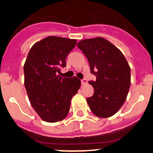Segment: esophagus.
<instances>
[{
  "label": "esophagus",
  "instance_id": "34e87169",
  "mask_svg": "<svg viewBox=\"0 0 153 153\" xmlns=\"http://www.w3.org/2000/svg\"><path fill=\"white\" fill-rule=\"evenodd\" d=\"M81 83H82V85L86 84V83H87V79L83 78V79H81Z\"/></svg>",
  "mask_w": 153,
  "mask_h": 153
}]
</instances>
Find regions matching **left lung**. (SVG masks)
I'll return each instance as SVG.
<instances>
[{"instance_id": "1", "label": "left lung", "mask_w": 153, "mask_h": 153, "mask_svg": "<svg viewBox=\"0 0 153 153\" xmlns=\"http://www.w3.org/2000/svg\"><path fill=\"white\" fill-rule=\"evenodd\" d=\"M90 63L95 80L89 81L94 93L86 99L93 114L112 117L126 101L130 86V67L122 52L106 39L96 37L77 43Z\"/></svg>"}]
</instances>
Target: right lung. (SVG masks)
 <instances>
[{
    "instance_id": "1",
    "label": "right lung",
    "mask_w": 153,
    "mask_h": 153,
    "mask_svg": "<svg viewBox=\"0 0 153 153\" xmlns=\"http://www.w3.org/2000/svg\"><path fill=\"white\" fill-rule=\"evenodd\" d=\"M76 43L51 36L33 44L28 53L24 66V86L31 106L46 122L56 123L67 117L72 97L80 87L76 76L58 75Z\"/></svg>"
}]
</instances>
